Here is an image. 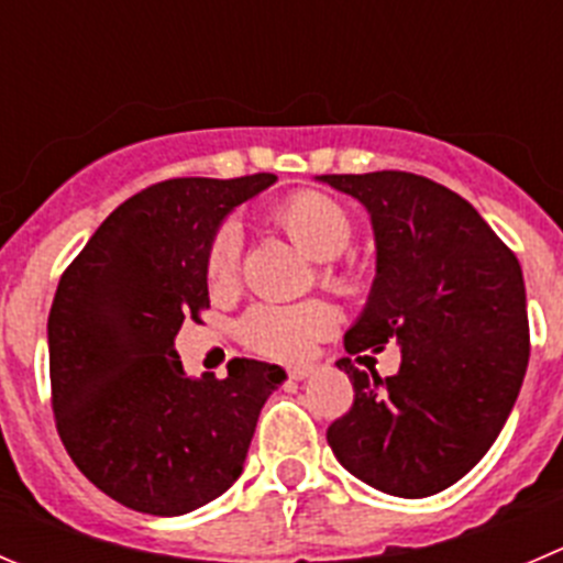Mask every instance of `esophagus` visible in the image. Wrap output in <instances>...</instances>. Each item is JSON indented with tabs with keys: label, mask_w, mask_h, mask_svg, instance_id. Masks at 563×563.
Segmentation results:
<instances>
[{
	"label": "esophagus",
	"mask_w": 563,
	"mask_h": 563,
	"mask_svg": "<svg viewBox=\"0 0 563 563\" xmlns=\"http://www.w3.org/2000/svg\"><path fill=\"white\" fill-rule=\"evenodd\" d=\"M287 376H290L292 382H303V378L312 376V365H292V367H287Z\"/></svg>",
	"instance_id": "obj_1"
}]
</instances>
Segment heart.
<instances>
[{"mask_svg":"<svg viewBox=\"0 0 563 563\" xmlns=\"http://www.w3.org/2000/svg\"><path fill=\"white\" fill-rule=\"evenodd\" d=\"M267 221L292 245L320 262V285L336 292H356L362 278L340 262L353 240V218L345 207L320 190H298L271 207ZM205 278L212 292H229L240 278V232L234 223H221L210 238L205 256ZM334 329V309L325 301L254 303L240 318V340L256 353L273 358H298L314 340Z\"/></svg>","mask_w":563,"mask_h":563,"instance_id":"obj_1","label":"heart"}]
</instances>
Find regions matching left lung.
Segmentation results:
<instances>
[{
  "label": "left lung",
  "instance_id": "1",
  "mask_svg": "<svg viewBox=\"0 0 563 563\" xmlns=\"http://www.w3.org/2000/svg\"><path fill=\"white\" fill-rule=\"evenodd\" d=\"M367 207L378 276L345 351L400 345L382 378L351 358L353 406L325 431L342 467L395 497L448 489L484 459L531 356L526 285L514 251L470 201L406 170L323 176Z\"/></svg>",
  "mask_w": 563,
  "mask_h": 563
}]
</instances>
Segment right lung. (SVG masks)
Returning <instances> with one entry per match:
<instances>
[{
	"mask_svg": "<svg viewBox=\"0 0 563 563\" xmlns=\"http://www.w3.org/2000/svg\"><path fill=\"white\" fill-rule=\"evenodd\" d=\"M273 181H157L112 210L63 271L49 312L55 426L79 473L121 506L179 517L243 473L285 371L232 358L227 378H187L174 336L210 309L205 256L216 229Z\"/></svg>",
	"mask_w": 563,
	"mask_h": 563,
	"instance_id": "right-lung-1",
	"label": "right lung"
}]
</instances>
